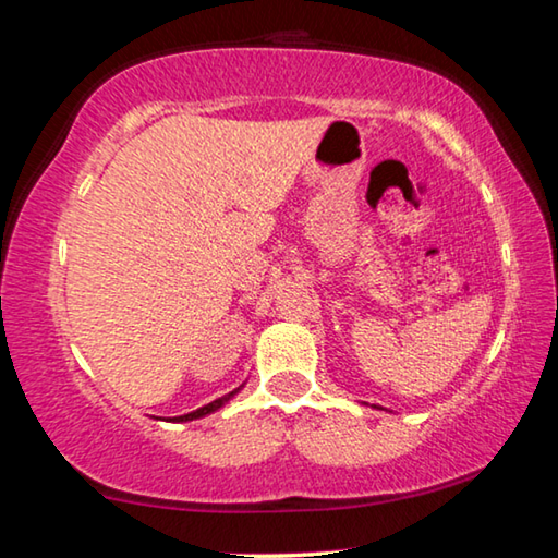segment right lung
Masks as SVG:
<instances>
[{
	"label": "right lung",
	"mask_w": 558,
	"mask_h": 558,
	"mask_svg": "<svg viewBox=\"0 0 558 558\" xmlns=\"http://www.w3.org/2000/svg\"><path fill=\"white\" fill-rule=\"evenodd\" d=\"M241 391V386L235 391H231V393H226V396H221V399H216V401H211V403H206V405H202V409H196V411H192V413H184V415H174V418H169V421H174V423H186V421H194V418H204V415H209V413H214V411H219L223 403H229L235 393Z\"/></svg>",
	"instance_id": "right-lung-1"
}]
</instances>
